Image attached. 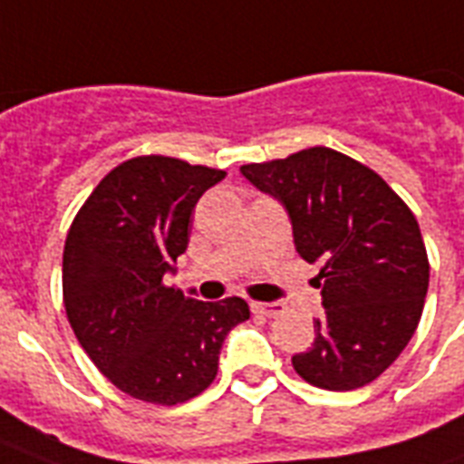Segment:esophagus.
I'll return each instance as SVG.
<instances>
[{
    "instance_id": "esophagus-1",
    "label": "esophagus",
    "mask_w": 464,
    "mask_h": 464,
    "mask_svg": "<svg viewBox=\"0 0 464 464\" xmlns=\"http://www.w3.org/2000/svg\"><path fill=\"white\" fill-rule=\"evenodd\" d=\"M249 307L254 314H258V317H278L283 312L281 303H251Z\"/></svg>"
}]
</instances>
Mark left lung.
<instances>
[{"instance_id": "8db88e82", "label": "left lung", "mask_w": 464, "mask_h": 464, "mask_svg": "<svg viewBox=\"0 0 464 464\" xmlns=\"http://www.w3.org/2000/svg\"><path fill=\"white\" fill-rule=\"evenodd\" d=\"M239 171L285 208L297 254L319 266L324 312L312 348L293 355L297 375L332 392L380 378L414 336L429 290L414 213L382 176L329 147Z\"/></svg>"}]
</instances>
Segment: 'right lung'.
I'll use <instances>...</instances> for the list:
<instances>
[{
  "instance_id": "right-lung-1",
  "label": "right lung",
  "mask_w": 464,
  "mask_h": 464,
  "mask_svg": "<svg viewBox=\"0 0 464 464\" xmlns=\"http://www.w3.org/2000/svg\"><path fill=\"white\" fill-rule=\"evenodd\" d=\"M222 169L174 157H135L103 176L67 232L63 295L77 341L103 375L161 407L200 394L218 375L242 297L200 303L169 288L188 246L191 213Z\"/></svg>"
}]
</instances>
